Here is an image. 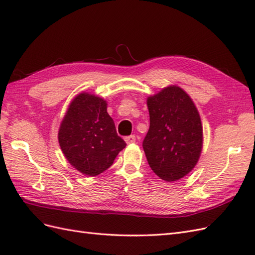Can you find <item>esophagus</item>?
I'll use <instances>...</instances> for the list:
<instances>
[{"label":"esophagus","mask_w":255,"mask_h":255,"mask_svg":"<svg viewBox=\"0 0 255 255\" xmlns=\"http://www.w3.org/2000/svg\"><path fill=\"white\" fill-rule=\"evenodd\" d=\"M126 142L128 143V144H129V143H134V142H136V137L134 136V135H130V136H128V137H126Z\"/></svg>","instance_id":"esophagus-1"}]
</instances>
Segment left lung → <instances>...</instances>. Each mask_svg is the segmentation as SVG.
I'll return each mask as SVG.
<instances>
[{"mask_svg": "<svg viewBox=\"0 0 255 255\" xmlns=\"http://www.w3.org/2000/svg\"><path fill=\"white\" fill-rule=\"evenodd\" d=\"M150 128L142 146L157 176L174 182L197 165L203 146L201 118L191 98L171 85L146 99Z\"/></svg>", "mask_w": 255, "mask_h": 255, "instance_id": "1", "label": "left lung"}]
</instances>
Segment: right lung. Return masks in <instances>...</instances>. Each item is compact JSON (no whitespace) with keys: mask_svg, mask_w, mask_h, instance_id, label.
I'll list each match as a JSON object with an SVG mask.
<instances>
[{"mask_svg":"<svg viewBox=\"0 0 255 255\" xmlns=\"http://www.w3.org/2000/svg\"><path fill=\"white\" fill-rule=\"evenodd\" d=\"M65 157L76 170L95 176L110 168L127 143L116 132L104 99L81 92L69 105L58 130Z\"/></svg>","mask_w":255,"mask_h":255,"instance_id":"add662e5","label":"right lung"}]
</instances>
